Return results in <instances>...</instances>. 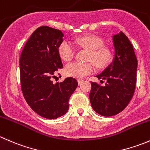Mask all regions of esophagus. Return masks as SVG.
Wrapping results in <instances>:
<instances>
[{
  "instance_id": "34e87169",
  "label": "esophagus",
  "mask_w": 150,
  "mask_h": 150,
  "mask_svg": "<svg viewBox=\"0 0 150 150\" xmlns=\"http://www.w3.org/2000/svg\"><path fill=\"white\" fill-rule=\"evenodd\" d=\"M78 84L81 85V84H82L84 82V81H83V80H82V79H78Z\"/></svg>"
}]
</instances>
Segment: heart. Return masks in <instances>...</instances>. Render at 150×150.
I'll list each match as a JSON object with an SVG mask.
<instances>
[{"instance_id":"1","label":"heart","mask_w":150,"mask_h":150,"mask_svg":"<svg viewBox=\"0 0 150 150\" xmlns=\"http://www.w3.org/2000/svg\"><path fill=\"white\" fill-rule=\"evenodd\" d=\"M79 46L87 48L90 51L88 60L93 61L97 67L102 68L106 66L112 57L111 51L109 48L104 47L103 41L100 38L94 35H87L75 40ZM58 52L60 57L64 61H69L75 55V48L69 40H63L58 47ZM94 70L93 63H81L72 62L65 66L64 72L67 76L76 78H82Z\"/></svg>"}]
</instances>
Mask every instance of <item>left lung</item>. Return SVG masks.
Returning <instances> with one entry per match:
<instances>
[{
  "mask_svg": "<svg viewBox=\"0 0 150 150\" xmlns=\"http://www.w3.org/2000/svg\"><path fill=\"white\" fill-rule=\"evenodd\" d=\"M112 42V61L96 75L107 82L104 86L91 82L89 93L93 110L105 117L118 114L130 102L135 91L138 66L132 44L122 31L113 35Z\"/></svg>",
  "mask_w": 150,
  "mask_h": 150,
  "instance_id": "1",
  "label": "left lung"
}]
</instances>
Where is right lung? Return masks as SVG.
<instances>
[{
	"label": "right lung",
	"instance_id": "1",
	"mask_svg": "<svg viewBox=\"0 0 150 150\" xmlns=\"http://www.w3.org/2000/svg\"><path fill=\"white\" fill-rule=\"evenodd\" d=\"M63 37L61 30L40 27L28 39L19 59L24 97L33 111L47 119L66 114L69 98L78 85L72 77L56 83L51 80L58 69L63 67L58 52Z\"/></svg>",
	"mask_w": 150,
	"mask_h": 150
}]
</instances>
